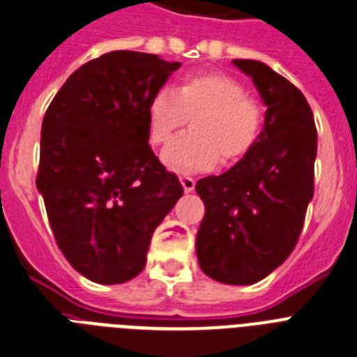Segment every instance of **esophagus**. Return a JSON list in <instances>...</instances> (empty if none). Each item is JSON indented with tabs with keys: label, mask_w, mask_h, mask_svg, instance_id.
I'll return each instance as SVG.
<instances>
[{
	"label": "esophagus",
	"mask_w": 357,
	"mask_h": 357,
	"mask_svg": "<svg viewBox=\"0 0 357 357\" xmlns=\"http://www.w3.org/2000/svg\"><path fill=\"white\" fill-rule=\"evenodd\" d=\"M181 184L185 193H191V191L195 190V181L191 176H181Z\"/></svg>",
	"instance_id": "1"
}]
</instances>
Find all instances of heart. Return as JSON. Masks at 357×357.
I'll list each match as a JSON object with an SVG mask.
<instances>
[{
  "mask_svg": "<svg viewBox=\"0 0 357 357\" xmlns=\"http://www.w3.org/2000/svg\"><path fill=\"white\" fill-rule=\"evenodd\" d=\"M193 119L190 135L176 138L162 162L176 173L208 172L219 158L234 162L255 146L263 129V109L244 87L220 73H190L176 91L162 87L147 105L149 140L164 146Z\"/></svg>",
  "mask_w": 357,
  "mask_h": 357,
  "instance_id": "b5f03b06",
  "label": "heart"
}]
</instances>
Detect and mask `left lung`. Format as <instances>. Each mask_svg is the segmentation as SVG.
I'll use <instances>...</instances> for the list:
<instances>
[{"label":"left lung","instance_id":"obj_1","mask_svg":"<svg viewBox=\"0 0 357 357\" xmlns=\"http://www.w3.org/2000/svg\"><path fill=\"white\" fill-rule=\"evenodd\" d=\"M234 66L252 78L266 105L264 128L234 167L197 182L206 213L195 246L208 278L253 284L287 261L301 235L314 197L317 131L296 85L263 61Z\"/></svg>","mask_w":357,"mask_h":357}]
</instances>
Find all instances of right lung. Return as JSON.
<instances>
[{"label":"right lung","instance_id":"right-lung-1","mask_svg":"<svg viewBox=\"0 0 357 357\" xmlns=\"http://www.w3.org/2000/svg\"><path fill=\"white\" fill-rule=\"evenodd\" d=\"M178 67L107 52L75 70L43 116L36 188L61 253L89 281L137 278L153 231L184 193L147 131L149 100Z\"/></svg>","mask_w":357,"mask_h":357}]
</instances>
